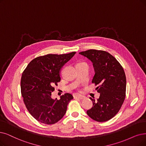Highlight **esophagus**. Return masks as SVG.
Returning a JSON list of instances; mask_svg holds the SVG:
<instances>
[{"mask_svg":"<svg viewBox=\"0 0 146 146\" xmlns=\"http://www.w3.org/2000/svg\"><path fill=\"white\" fill-rule=\"evenodd\" d=\"M74 98L75 99L78 98V99H80V100H83V99L84 98V97L83 96H81V95H75L74 96Z\"/></svg>","mask_w":146,"mask_h":146,"instance_id":"obj_1","label":"esophagus"}]
</instances>
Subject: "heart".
Instances as JSON below:
<instances>
[{"label": "heart", "instance_id": "obj_1", "mask_svg": "<svg viewBox=\"0 0 146 146\" xmlns=\"http://www.w3.org/2000/svg\"><path fill=\"white\" fill-rule=\"evenodd\" d=\"M84 63V62H79V63H78L77 64H79V63Z\"/></svg>", "mask_w": 146, "mask_h": 146}]
</instances>
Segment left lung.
I'll return each instance as SVG.
<instances>
[{
  "label": "left lung",
  "instance_id": "1",
  "mask_svg": "<svg viewBox=\"0 0 146 146\" xmlns=\"http://www.w3.org/2000/svg\"><path fill=\"white\" fill-rule=\"evenodd\" d=\"M79 53L93 63L95 74L92 83L98 86L96 90L100 93L97 101L90 98L93 107L87 114L95 121H108L119 112L125 101L126 79L123 68L106 51L92 49Z\"/></svg>",
  "mask_w": 146,
  "mask_h": 146
}]
</instances>
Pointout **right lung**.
I'll return each mask as SVG.
<instances>
[{
  "label": "right lung",
  "mask_w": 146,
  "mask_h": 146,
  "mask_svg": "<svg viewBox=\"0 0 146 146\" xmlns=\"http://www.w3.org/2000/svg\"><path fill=\"white\" fill-rule=\"evenodd\" d=\"M76 53L48 54L35 58L22 74L21 93L29 112L38 121L53 125L65 114L67 106L73 96L65 93L59 100H53L54 86L60 81L62 66Z\"/></svg>",
  "instance_id": "add662e5"
}]
</instances>
